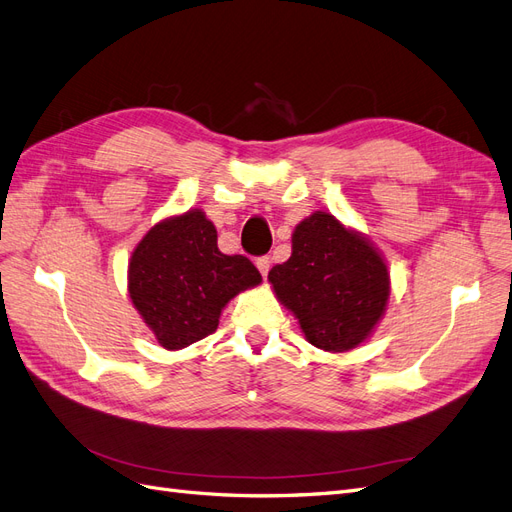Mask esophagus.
I'll use <instances>...</instances> for the list:
<instances>
[{"label": "esophagus", "instance_id": "1", "mask_svg": "<svg viewBox=\"0 0 512 512\" xmlns=\"http://www.w3.org/2000/svg\"><path fill=\"white\" fill-rule=\"evenodd\" d=\"M256 267H258V271L262 273V277H267V273H269V269H271V258H269V256L256 258Z\"/></svg>", "mask_w": 512, "mask_h": 512}]
</instances>
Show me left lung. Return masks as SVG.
I'll return each mask as SVG.
<instances>
[{
  "label": "left lung",
  "instance_id": "1",
  "mask_svg": "<svg viewBox=\"0 0 512 512\" xmlns=\"http://www.w3.org/2000/svg\"><path fill=\"white\" fill-rule=\"evenodd\" d=\"M269 282L307 342L327 352L367 342L391 294L389 267L378 247L327 211L297 224L292 254L269 271Z\"/></svg>",
  "mask_w": 512,
  "mask_h": 512
}]
</instances>
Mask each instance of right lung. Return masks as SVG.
<instances>
[{
	"label": "right lung",
	"mask_w": 512,
	"mask_h": 512,
	"mask_svg": "<svg viewBox=\"0 0 512 512\" xmlns=\"http://www.w3.org/2000/svg\"><path fill=\"white\" fill-rule=\"evenodd\" d=\"M260 282L245 256L218 250V230L200 209L158 222L138 241L128 265L132 305L166 350L211 335L226 303Z\"/></svg>",
	"instance_id": "1"
}]
</instances>
